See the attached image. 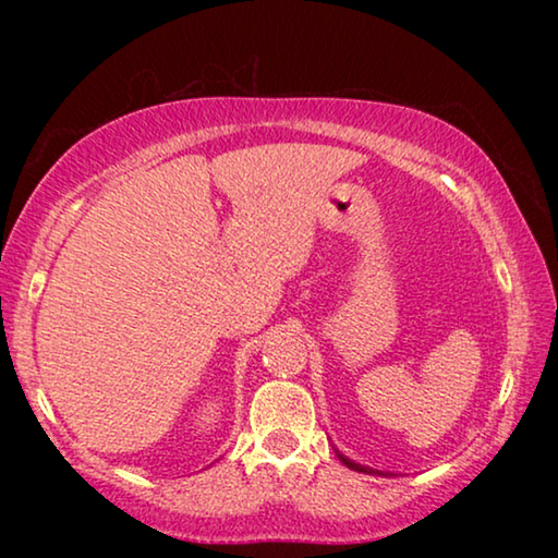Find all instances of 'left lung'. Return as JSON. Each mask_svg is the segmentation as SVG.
I'll return each mask as SVG.
<instances>
[{"mask_svg": "<svg viewBox=\"0 0 558 558\" xmlns=\"http://www.w3.org/2000/svg\"><path fill=\"white\" fill-rule=\"evenodd\" d=\"M335 452H337V458L344 462V465L349 468V470H356V472H369V475H391V472H384V470H374V468H369V465H362V462H354L352 458H347V456H342V452H339L337 448H335Z\"/></svg>", "mask_w": 558, "mask_h": 558, "instance_id": "obj_1", "label": "left lung"}]
</instances>
